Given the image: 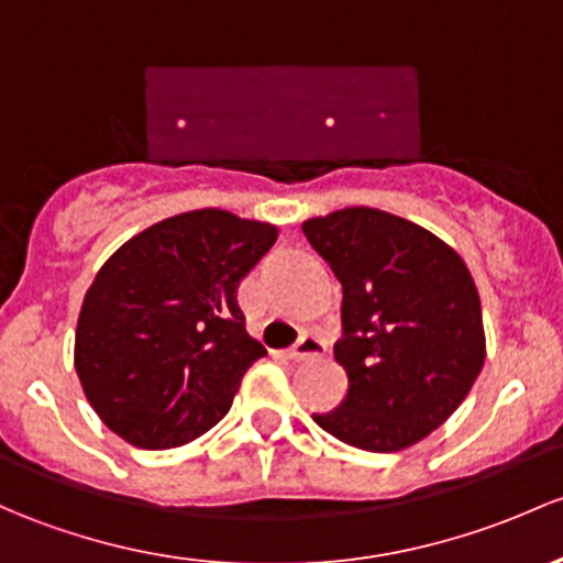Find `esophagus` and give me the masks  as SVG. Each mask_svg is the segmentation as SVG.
<instances>
[{"label": "esophagus", "mask_w": 563, "mask_h": 563, "mask_svg": "<svg viewBox=\"0 0 563 563\" xmlns=\"http://www.w3.org/2000/svg\"><path fill=\"white\" fill-rule=\"evenodd\" d=\"M323 353H327V342H323L321 336H316V334H305L297 342V345H294L291 351L286 353V356L294 358V361H307V358L323 356Z\"/></svg>", "instance_id": "obj_1"}]
</instances>
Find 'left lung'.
Listing matches in <instances>:
<instances>
[{"label": "left lung", "mask_w": 563, "mask_h": 563, "mask_svg": "<svg viewBox=\"0 0 563 563\" xmlns=\"http://www.w3.org/2000/svg\"><path fill=\"white\" fill-rule=\"evenodd\" d=\"M342 283L336 364L347 396L312 421L345 445L394 453L440 429L485 361L481 294L464 258L429 229L375 207L301 223Z\"/></svg>", "instance_id": "1"}]
</instances>
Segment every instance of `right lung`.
<instances>
[{"instance_id":"obj_1","label":"right lung","mask_w":563,"mask_h":563,"mask_svg":"<svg viewBox=\"0 0 563 563\" xmlns=\"http://www.w3.org/2000/svg\"><path fill=\"white\" fill-rule=\"evenodd\" d=\"M277 227L205 207L164 218L99 266L75 329V372L93 412L129 445L194 442L232 407L266 351L236 288Z\"/></svg>"}]
</instances>
